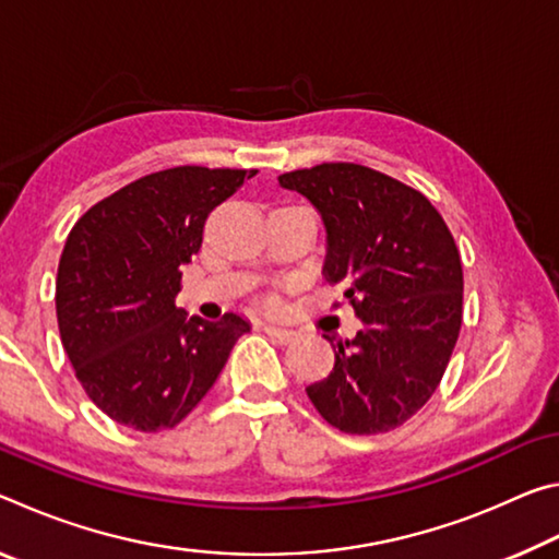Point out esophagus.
<instances>
[{"label": "esophagus", "instance_id": "1", "mask_svg": "<svg viewBox=\"0 0 559 559\" xmlns=\"http://www.w3.org/2000/svg\"><path fill=\"white\" fill-rule=\"evenodd\" d=\"M261 330H263V333H266L269 337L278 340V343H290L293 335H296L290 328L281 325V323H261Z\"/></svg>", "mask_w": 559, "mask_h": 559}]
</instances>
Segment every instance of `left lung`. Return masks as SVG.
<instances>
[{"mask_svg": "<svg viewBox=\"0 0 559 559\" xmlns=\"http://www.w3.org/2000/svg\"><path fill=\"white\" fill-rule=\"evenodd\" d=\"M325 226L323 276L362 328L306 392L345 433L392 431L437 392L461 330L463 271L447 222L416 189L370 167L325 163L278 177Z\"/></svg>", "mask_w": 559, "mask_h": 559, "instance_id": "1", "label": "left lung"}]
</instances>
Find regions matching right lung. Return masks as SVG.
I'll return each instance as SVG.
<instances>
[{"label": "right lung", "mask_w": 559, "mask_h": 559, "mask_svg": "<svg viewBox=\"0 0 559 559\" xmlns=\"http://www.w3.org/2000/svg\"><path fill=\"white\" fill-rule=\"evenodd\" d=\"M257 169L173 167L140 177L81 216L56 278V318L83 390L112 421L173 429L202 402L251 323L177 308L204 219Z\"/></svg>", "instance_id": "1"}]
</instances>
